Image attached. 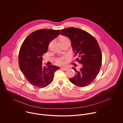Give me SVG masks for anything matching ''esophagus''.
I'll list each match as a JSON object with an SVG mask.
<instances>
[{"instance_id":"34e87169","label":"esophagus","mask_w":123,"mask_h":123,"mask_svg":"<svg viewBox=\"0 0 123 123\" xmlns=\"http://www.w3.org/2000/svg\"><path fill=\"white\" fill-rule=\"evenodd\" d=\"M61 69L64 70V71H67V70L68 69V68H67V67H62L61 68Z\"/></svg>"}]
</instances>
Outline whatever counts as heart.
Here are the masks:
<instances>
[{
  "label": "heart",
  "mask_w": 123,
  "mask_h": 123,
  "mask_svg": "<svg viewBox=\"0 0 123 123\" xmlns=\"http://www.w3.org/2000/svg\"><path fill=\"white\" fill-rule=\"evenodd\" d=\"M67 39H68L67 37H62L60 38V41L64 40H67ZM68 58V56H65L60 57V58H58L56 60V62L58 65H63V64H64L65 61L67 60Z\"/></svg>",
  "instance_id": "heart-1"
}]
</instances>
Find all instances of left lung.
Returning a JSON list of instances; mask_svg holds the SVG:
<instances>
[{"label": "left lung", "instance_id": "8db88e82", "mask_svg": "<svg viewBox=\"0 0 123 123\" xmlns=\"http://www.w3.org/2000/svg\"><path fill=\"white\" fill-rule=\"evenodd\" d=\"M60 31L62 36L71 40L73 51L77 56L76 60L82 65L78 70L72 68L76 74L69 78V81L80 87L90 85L98 74L102 64V53L96 40L88 32L78 28H67Z\"/></svg>", "mask_w": 123, "mask_h": 123}]
</instances>
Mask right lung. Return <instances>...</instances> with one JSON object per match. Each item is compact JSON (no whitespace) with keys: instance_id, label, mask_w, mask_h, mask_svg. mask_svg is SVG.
Masks as SVG:
<instances>
[{"instance_id":"1","label":"right lung","mask_w":123,"mask_h":123,"mask_svg":"<svg viewBox=\"0 0 123 123\" xmlns=\"http://www.w3.org/2000/svg\"><path fill=\"white\" fill-rule=\"evenodd\" d=\"M60 30L42 29L35 31L25 39L19 53L21 71L33 86L45 87L53 81L54 74L59 67L42 65V55L46 53L49 43L58 37Z\"/></svg>"}]
</instances>
